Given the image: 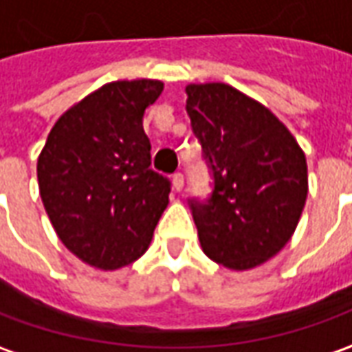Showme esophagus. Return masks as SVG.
Segmentation results:
<instances>
[{
    "label": "esophagus",
    "instance_id": "34e87169",
    "mask_svg": "<svg viewBox=\"0 0 352 352\" xmlns=\"http://www.w3.org/2000/svg\"><path fill=\"white\" fill-rule=\"evenodd\" d=\"M183 187H185V177H183V173H175V175H173V188L181 192Z\"/></svg>",
    "mask_w": 352,
    "mask_h": 352
}]
</instances>
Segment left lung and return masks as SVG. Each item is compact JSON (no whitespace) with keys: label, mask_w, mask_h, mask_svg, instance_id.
<instances>
[{"label":"left lung","mask_w":352,"mask_h":352,"mask_svg":"<svg viewBox=\"0 0 352 352\" xmlns=\"http://www.w3.org/2000/svg\"><path fill=\"white\" fill-rule=\"evenodd\" d=\"M190 126L214 177L210 199H190L202 251L234 271L274 257L296 230L308 165L296 138L259 101L226 83L187 85Z\"/></svg>","instance_id":"obj_1"}]
</instances>
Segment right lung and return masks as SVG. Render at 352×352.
<instances>
[{
    "label": "right lung",
    "instance_id": "obj_1",
    "mask_svg": "<svg viewBox=\"0 0 352 352\" xmlns=\"http://www.w3.org/2000/svg\"><path fill=\"white\" fill-rule=\"evenodd\" d=\"M157 79L111 81L56 120L36 164L44 210L60 241L103 271L146 253L171 183L152 167L142 120Z\"/></svg>",
    "mask_w": 352,
    "mask_h": 352
}]
</instances>
